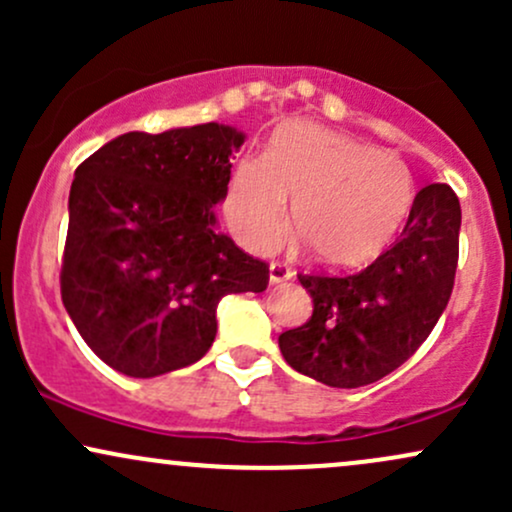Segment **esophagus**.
Returning <instances> with one entry per match:
<instances>
[{"instance_id":"1","label":"esophagus","mask_w":512,"mask_h":512,"mask_svg":"<svg viewBox=\"0 0 512 512\" xmlns=\"http://www.w3.org/2000/svg\"><path fill=\"white\" fill-rule=\"evenodd\" d=\"M291 276H293V272H291L289 264H284V262H272V264H269V281H272V284H281V281H289Z\"/></svg>"}]
</instances>
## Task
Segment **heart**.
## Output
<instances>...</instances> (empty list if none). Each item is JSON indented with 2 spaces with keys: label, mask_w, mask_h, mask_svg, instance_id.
Masks as SVG:
<instances>
[{
  "label": "heart",
  "mask_w": 512,
  "mask_h": 512,
  "mask_svg": "<svg viewBox=\"0 0 512 512\" xmlns=\"http://www.w3.org/2000/svg\"><path fill=\"white\" fill-rule=\"evenodd\" d=\"M293 233L317 264L356 269L390 248L414 202L397 156L332 129L296 122L274 134L264 158H243L226 192L231 231L252 252Z\"/></svg>",
  "instance_id": "obj_1"
}]
</instances>
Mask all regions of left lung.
<instances>
[{
    "label": "left lung",
    "instance_id": "8db88e82",
    "mask_svg": "<svg viewBox=\"0 0 512 512\" xmlns=\"http://www.w3.org/2000/svg\"><path fill=\"white\" fill-rule=\"evenodd\" d=\"M460 199L450 185L419 190L390 250L356 274H298L313 298L305 325L279 334L298 373L330 387H363L402 366L450 301L460 255Z\"/></svg>",
    "mask_w": 512,
    "mask_h": 512
}]
</instances>
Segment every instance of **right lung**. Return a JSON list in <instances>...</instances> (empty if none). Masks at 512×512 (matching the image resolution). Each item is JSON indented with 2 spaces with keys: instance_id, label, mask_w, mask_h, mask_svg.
Returning a JSON list of instances; mask_svg holds the SVG:
<instances>
[{
  "instance_id": "1",
  "label": "right lung",
  "mask_w": 512,
  "mask_h": 512,
  "mask_svg": "<svg viewBox=\"0 0 512 512\" xmlns=\"http://www.w3.org/2000/svg\"><path fill=\"white\" fill-rule=\"evenodd\" d=\"M238 129L207 122L127 132L76 168L62 303L84 342L129 378L192 366L228 293H260L269 267L216 231Z\"/></svg>"
}]
</instances>
